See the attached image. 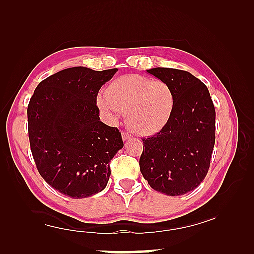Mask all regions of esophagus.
Returning <instances> with one entry per match:
<instances>
[{"instance_id":"34e87169","label":"esophagus","mask_w":254,"mask_h":254,"mask_svg":"<svg viewBox=\"0 0 254 254\" xmlns=\"http://www.w3.org/2000/svg\"><path fill=\"white\" fill-rule=\"evenodd\" d=\"M131 137H132V136H131L128 133L122 132V139H123V141H127V139H130Z\"/></svg>"}]
</instances>
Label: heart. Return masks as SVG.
<instances>
[{
    "instance_id": "1",
    "label": "heart",
    "mask_w": 254,
    "mask_h": 254,
    "mask_svg": "<svg viewBox=\"0 0 254 254\" xmlns=\"http://www.w3.org/2000/svg\"><path fill=\"white\" fill-rule=\"evenodd\" d=\"M97 107L111 122L127 112V124L138 135L157 134L174 116L176 95L164 80L128 74L113 79L106 94L96 98Z\"/></svg>"
}]
</instances>
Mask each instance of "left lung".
<instances>
[{
	"label": "left lung",
	"instance_id": "left-lung-1",
	"mask_svg": "<svg viewBox=\"0 0 254 254\" xmlns=\"http://www.w3.org/2000/svg\"><path fill=\"white\" fill-rule=\"evenodd\" d=\"M168 83L176 95L169 123L143 138L139 168L150 188L166 195H183L206 177L215 144V108L206 85L182 69H146Z\"/></svg>",
	"mask_w": 254,
	"mask_h": 254
}]
</instances>
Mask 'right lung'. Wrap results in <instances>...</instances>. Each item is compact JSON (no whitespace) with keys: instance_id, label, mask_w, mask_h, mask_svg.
I'll return each instance as SVG.
<instances>
[{"instance_id":"1","label":"right lung","mask_w":254,"mask_h":254,"mask_svg":"<svg viewBox=\"0 0 254 254\" xmlns=\"http://www.w3.org/2000/svg\"><path fill=\"white\" fill-rule=\"evenodd\" d=\"M117 72L62 69L40 82L30 98L27 116L32 157L45 181L64 195H95L109 180V163L123 141L117 127L100 121L96 98Z\"/></svg>"}]
</instances>
